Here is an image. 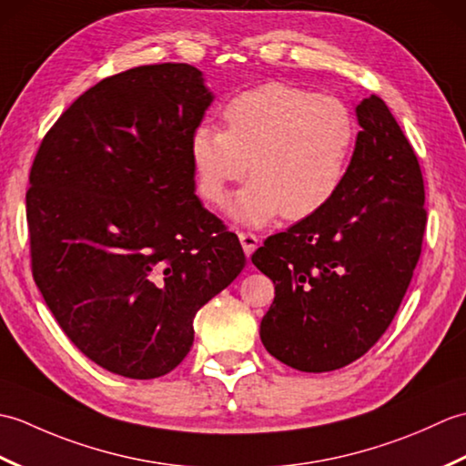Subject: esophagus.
<instances>
[{
  "label": "esophagus",
  "instance_id": "obj_1",
  "mask_svg": "<svg viewBox=\"0 0 466 466\" xmlns=\"http://www.w3.org/2000/svg\"><path fill=\"white\" fill-rule=\"evenodd\" d=\"M238 238H240V244H242L246 256H252V252L258 248V236H256V234L238 232Z\"/></svg>",
  "mask_w": 466,
  "mask_h": 466
}]
</instances>
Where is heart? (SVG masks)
<instances>
[{
	"label": "heart",
	"instance_id": "1",
	"mask_svg": "<svg viewBox=\"0 0 466 466\" xmlns=\"http://www.w3.org/2000/svg\"><path fill=\"white\" fill-rule=\"evenodd\" d=\"M222 117L226 130L202 122L190 136L198 190L208 204L224 206L230 186L248 172L254 177L230 212L250 226L279 214L306 220L340 194L359 142L349 104L268 82L228 100Z\"/></svg>",
	"mask_w": 466,
	"mask_h": 466
}]
</instances>
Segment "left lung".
Returning <instances> with one entry per match:
<instances>
[{"mask_svg": "<svg viewBox=\"0 0 466 466\" xmlns=\"http://www.w3.org/2000/svg\"><path fill=\"white\" fill-rule=\"evenodd\" d=\"M362 130L340 194L252 254L274 282L260 339L274 359L329 372L379 342L407 294L427 228L419 157L379 96L356 106Z\"/></svg>", "mask_w": 466, "mask_h": 466, "instance_id": "obj_1", "label": "left lung"}]
</instances>
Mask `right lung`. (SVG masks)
<instances>
[{
	"label": "right lung",
	"mask_w": 466,
	"mask_h": 466,
	"mask_svg": "<svg viewBox=\"0 0 466 466\" xmlns=\"http://www.w3.org/2000/svg\"><path fill=\"white\" fill-rule=\"evenodd\" d=\"M212 100L187 64L110 76L57 117L29 170L37 289L67 339L126 379L174 370L196 312L244 268L238 236L194 194L190 136Z\"/></svg>",
	"instance_id": "1"
}]
</instances>
